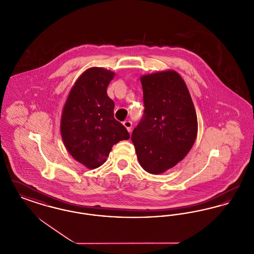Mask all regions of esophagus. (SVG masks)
I'll use <instances>...</instances> for the list:
<instances>
[{
  "instance_id": "1",
  "label": "esophagus",
  "mask_w": 254,
  "mask_h": 254,
  "mask_svg": "<svg viewBox=\"0 0 254 254\" xmlns=\"http://www.w3.org/2000/svg\"><path fill=\"white\" fill-rule=\"evenodd\" d=\"M124 126L126 127V128L127 129L128 132H131V129H132V123L130 121H125L124 122Z\"/></svg>"
}]
</instances>
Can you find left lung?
<instances>
[{
	"mask_svg": "<svg viewBox=\"0 0 254 254\" xmlns=\"http://www.w3.org/2000/svg\"><path fill=\"white\" fill-rule=\"evenodd\" d=\"M144 115L131 141L145 171L160 174L173 168L193 145L198 124L189 89L173 70L141 77Z\"/></svg>",
	"mask_w": 254,
	"mask_h": 254,
	"instance_id": "left-lung-1",
	"label": "left lung"
}]
</instances>
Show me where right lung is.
I'll return each instance as SVG.
<instances>
[{
    "instance_id": "right-lung-1",
    "label": "right lung",
    "mask_w": 254,
    "mask_h": 254,
    "mask_svg": "<svg viewBox=\"0 0 254 254\" xmlns=\"http://www.w3.org/2000/svg\"><path fill=\"white\" fill-rule=\"evenodd\" d=\"M114 73L92 67L73 85L61 119V134L67 151L88 169L103 165L112 146L129 139V133L114 118V102L107 88Z\"/></svg>"
}]
</instances>
